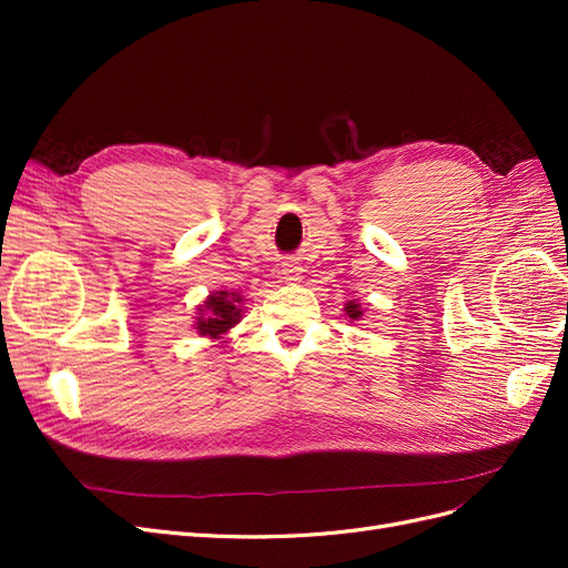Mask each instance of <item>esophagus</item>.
<instances>
[{
    "label": "esophagus",
    "instance_id": "34e87169",
    "mask_svg": "<svg viewBox=\"0 0 568 568\" xmlns=\"http://www.w3.org/2000/svg\"><path fill=\"white\" fill-rule=\"evenodd\" d=\"M282 274H284L286 282H298V280H301V270L294 267V265H286V267L282 270Z\"/></svg>",
    "mask_w": 568,
    "mask_h": 568
}]
</instances>
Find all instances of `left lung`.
<instances>
[{
	"label": "left lung",
	"instance_id": "1",
	"mask_svg": "<svg viewBox=\"0 0 568 568\" xmlns=\"http://www.w3.org/2000/svg\"><path fill=\"white\" fill-rule=\"evenodd\" d=\"M346 313H348L351 320H357L359 315H363V311H359L357 303H348V305H346Z\"/></svg>",
	"mask_w": 568,
	"mask_h": 568
}]
</instances>
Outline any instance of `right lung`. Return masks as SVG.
<instances>
[{
    "instance_id": "1",
    "label": "right lung",
    "mask_w": 568,
    "mask_h": 568,
    "mask_svg": "<svg viewBox=\"0 0 568 568\" xmlns=\"http://www.w3.org/2000/svg\"><path fill=\"white\" fill-rule=\"evenodd\" d=\"M239 298L236 294H227V291H217L205 305H201V317L196 322V329L201 332V336H213L217 338L220 334H225L230 326H234L242 317V307H239Z\"/></svg>"
}]
</instances>
